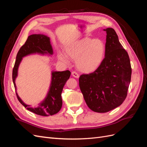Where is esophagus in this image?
<instances>
[{
  "instance_id": "34e87169",
  "label": "esophagus",
  "mask_w": 147,
  "mask_h": 147,
  "mask_svg": "<svg viewBox=\"0 0 147 147\" xmlns=\"http://www.w3.org/2000/svg\"><path fill=\"white\" fill-rule=\"evenodd\" d=\"M72 75L73 77L77 78H78L79 77V74H78L76 72H75V71H74V72H72Z\"/></svg>"
}]
</instances>
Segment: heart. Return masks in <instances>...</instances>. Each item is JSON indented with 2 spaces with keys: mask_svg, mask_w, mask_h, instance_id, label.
Here are the masks:
<instances>
[{
  "mask_svg": "<svg viewBox=\"0 0 147 147\" xmlns=\"http://www.w3.org/2000/svg\"><path fill=\"white\" fill-rule=\"evenodd\" d=\"M65 53H57L61 61L69 63L70 58L76 60L77 68L83 73L89 74L94 72L102 64L106 47L100 39L84 37L65 46Z\"/></svg>",
  "mask_w": 147,
  "mask_h": 147,
  "instance_id": "heart-1",
  "label": "heart"
}]
</instances>
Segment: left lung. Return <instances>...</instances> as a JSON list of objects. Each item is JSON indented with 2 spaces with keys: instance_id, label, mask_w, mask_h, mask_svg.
<instances>
[{
  "instance_id": "1",
  "label": "left lung",
  "mask_w": 147,
  "mask_h": 147,
  "mask_svg": "<svg viewBox=\"0 0 147 147\" xmlns=\"http://www.w3.org/2000/svg\"><path fill=\"white\" fill-rule=\"evenodd\" d=\"M107 32L105 58L99 67L81 75L79 86L88 107L95 112L105 113L126 99L131 78L129 57L112 28Z\"/></svg>"
}]
</instances>
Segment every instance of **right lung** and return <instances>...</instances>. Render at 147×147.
Returning a JSON list of instances; mask_svg holds the SVG:
<instances>
[{"mask_svg": "<svg viewBox=\"0 0 147 147\" xmlns=\"http://www.w3.org/2000/svg\"><path fill=\"white\" fill-rule=\"evenodd\" d=\"M49 53L53 54V49L50 44V38L45 35L32 34L28 37L27 40L22 46L17 53L16 59L13 69L12 79L14 84L15 90H16L15 84V78L18 75V69L23 57L32 53ZM69 70L63 72H53L52 80L50 90L48 93L46 99L37 107H30L29 105L25 104L21 100L18 95L16 92L17 98L20 103L25 108L35 114L41 116H49L57 113L61 110L63 105L61 93L66 82L70 76Z\"/></svg>", "mask_w": 147, "mask_h": 147, "instance_id": "1", "label": "right lung"}]
</instances>
